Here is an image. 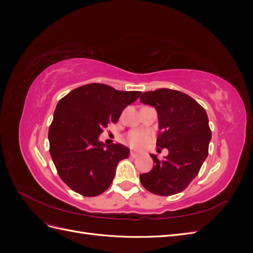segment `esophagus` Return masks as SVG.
I'll use <instances>...</instances> for the list:
<instances>
[{"instance_id":"1","label":"esophagus","mask_w":253,"mask_h":253,"mask_svg":"<svg viewBox=\"0 0 253 253\" xmlns=\"http://www.w3.org/2000/svg\"><path fill=\"white\" fill-rule=\"evenodd\" d=\"M129 155H131V157H133V158H136L137 156H138V153H135V152H131V153H129Z\"/></svg>"}]
</instances>
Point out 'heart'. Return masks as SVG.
Returning <instances> with one entry per match:
<instances>
[{
    "instance_id": "heart-1",
    "label": "heart",
    "mask_w": 253,
    "mask_h": 253,
    "mask_svg": "<svg viewBox=\"0 0 253 253\" xmlns=\"http://www.w3.org/2000/svg\"><path fill=\"white\" fill-rule=\"evenodd\" d=\"M150 141V135L147 132L133 129L129 131L126 136V142L135 150H142Z\"/></svg>"
}]
</instances>
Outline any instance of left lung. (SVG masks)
<instances>
[{"label":"left lung","mask_w":253,"mask_h":253,"mask_svg":"<svg viewBox=\"0 0 253 253\" xmlns=\"http://www.w3.org/2000/svg\"><path fill=\"white\" fill-rule=\"evenodd\" d=\"M140 101L154 106L158 113V151L169 150L159 160L151 155L154 167L139 176L142 186L160 196L185 190L200 172L208 156L211 129L203 106L179 90L159 88L141 95Z\"/></svg>","instance_id":"1"}]
</instances>
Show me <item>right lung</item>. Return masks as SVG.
Returning a JSON list of instances; mask_svg holds the SVG:
<instances>
[{"label":"right lung","mask_w":253,"mask_h":253,"mask_svg":"<svg viewBox=\"0 0 253 253\" xmlns=\"http://www.w3.org/2000/svg\"><path fill=\"white\" fill-rule=\"evenodd\" d=\"M140 95L90 83L58 102L48 129L49 153L60 178L75 192L90 197L109 189L118 163L127 158L129 150L120 143L105 149L98 138Z\"/></svg>","instance_id":"add662e5"}]
</instances>
